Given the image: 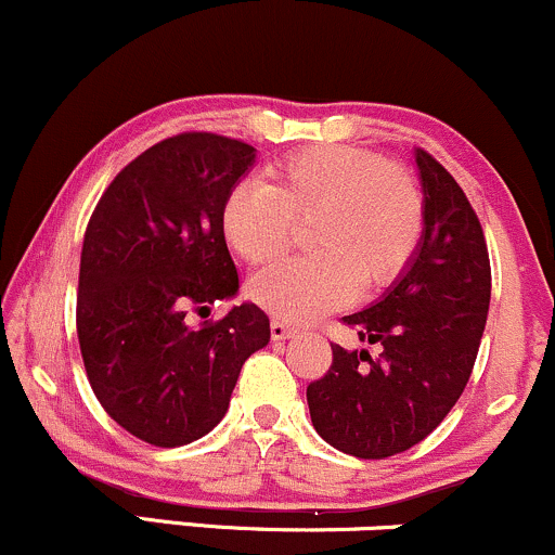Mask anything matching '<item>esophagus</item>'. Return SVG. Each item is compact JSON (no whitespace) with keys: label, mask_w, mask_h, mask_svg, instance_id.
<instances>
[{"label":"esophagus","mask_w":555,"mask_h":555,"mask_svg":"<svg viewBox=\"0 0 555 555\" xmlns=\"http://www.w3.org/2000/svg\"><path fill=\"white\" fill-rule=\"evenodd\" d=\"M295 332H297V328L292 326V324H287V321H284V319H273L271 321V337L276 339V343H279V339L292 337V334H295Z\"/></svg>","instance_id":"1"}]
</instances>
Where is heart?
I'll list each match as a JSON object with an SVG mask.
<instances>
[{
	"instance_id": "heart-1",
	"label": "heart",
	"mask_w": 555,
	"mask_h": 555,
	"mask_svg": "<svg viewBox=\"0 0 555 555\" xmlns=\"http://www.w3.org/2000/svg\"><path fill=\"white\" fill-rule=\"evenodd\" d=\"M271 181H242L223 199L231 253L263 266L287 253L308 223L313 255L255 273L249 297L268 313L310 321L343 308L358 289L385 287L411 263L424 231V194L403 166L376 152L321 144L284 157Z\"/></svg>"
}]
</instances>
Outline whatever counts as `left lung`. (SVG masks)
I'll return each mask as SVG.
<instances>
[{"label": "left lung", "mask_w": 555, "mask_h": 555, "mask_svg": "<svg viewBox=\"0 0 555 555\" xmlns=\"http://www.w3.org/2000/svg\"><path fill=\"white\" fill-rule=\"evenodd\" d=\"M424 231L403 276L376 306L345 315L369 350L332 345V366L308 385L310 422L356 459H389L418 446L459 403L487 324L490 255L464 189L416 150Z\"/></svg>", "instance_id": "obj_1"}]
</instances>
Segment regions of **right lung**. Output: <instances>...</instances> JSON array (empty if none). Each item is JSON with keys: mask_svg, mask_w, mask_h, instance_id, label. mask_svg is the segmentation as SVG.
Listing matches in <instances>:
<instances>
[{"mask_svg": "<svg viewBox=\"0 0 555 555\" xmlns=\"http://www.w3.org/2000/svg\"><path fill=\"white\" fill-rule=\"evenodd\" d=\"M255 150L184 131L144 150L96 203L83 234L76 332L96 400L155 448L199 440L223 418L242 363L268 345L258 306L186 324L236 295L221 208Z\"/></svg>", "mask_w": 555, "mask_h": 555, "instance_id": "obj_1", "label": "right lung"}]
</instances>
